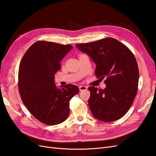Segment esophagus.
I'll return each mask as SVG.
<instances>
[{
    "instance_id": "obj_1",
    "label": "esophagus",
    "mask_w": 156,
    "mask_h": 156,
    "mask_svg": "<svg viewBox=\"0 0 156 156\" xmlns=\"http://www.w3.org/2000/svg\"><path fill=\"white\" fill-rule=\"evenodd\" d=\"M79 89L80 91H83V90H86L87 89V87L86 86H83V85H80L79 86Z\"/></svg>"
}]
</instances>
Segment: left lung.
<instances>
[{
    "label": "left lung",
    "instance_id": "8db88e82",
    "mask_svg": "<svg viewBox=\"0 0 156 156\" xmlns=\"http://www.w3.org/2000/svg\"><path fill=\"white\" fill-rule=\"evenodd\" d=\"M96 64L95 75L103 80L106 87H89V106L93 116L105 122L122 118L134 102L139 82V69L132 51L113 38L78 44Z\"/></svg>",
    "mask_w": 156,
    "mask_h": 156
}]
</instances>
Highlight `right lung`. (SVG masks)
<instances>
[{"label": "right lung", "instance_id": "1", "mask_svg": "<svg viewBox=\"0 0 156 156\" xmlns=\"http://www.w3.org/2000/svg\"><path fill=\"white\" fill-rule=\"evenodd\" d=\"M70 44L38 41L31 45L20 61L18 86L22 102L33 116L48 125L62 123L67 118L69 101L78 93L76 85L58 89L55 74L60 62L73 49Z\"/></svg>", "mask_w": 156, "mask_h": 156}]
</instances>
